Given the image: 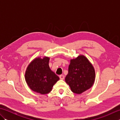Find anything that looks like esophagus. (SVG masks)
I'll list each match as a JSON object with an SVG mask.
<instances>
[{
	"mask_svg": "<svg viewBox=\"0 0 120 120\" xmlns=\"http://www.w3.org/2000/svg\"><path fill=\"white\" fill-rule=\"evenodd\" d=\"M59 77H60V79L63 80V79H64V76L63 75H60L59 76Z\"/></svg>",
	"mask_w": 120,
	"mask_h": 120,
	"instance_id": "esophagus-1",
	"label": "esophagus"
}]
</instances>
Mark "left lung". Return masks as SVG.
<instances>
[{"label": "left lung", "instance_id": "left-lung-1", "mask_svg": "<svg viewBox=\"0 0 120 120\" xmlns=\"http://www.w3.org/2000/svg\"><path fill=\"white\" fill-rule=\"evenodd\" d=\"M95 77V70L92 64L85 56L79 55L71 60L65 80L73 92L79 94L93 86Z\"/></svg>", "mask_w": 120, "mask_h": 120}]
</instances>
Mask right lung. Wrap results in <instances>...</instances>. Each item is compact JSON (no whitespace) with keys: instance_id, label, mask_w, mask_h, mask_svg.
I'll return each instance as SVG.
<instances>
[{"instance_id":"add662e5","label":"right lung","mask_w":120,"mask_h":120,"mask_svg":"<svg viewBox=\"0 0 120 120\" xmlns=\"http://www.w3.org/2000/svg\"><path fill=\"white\" fill-rule=\"evenodd\" d=\"M49 58H36L30 62L25 72V80L29 87L35 92L47 94L59 80V77L50 69Z\"/></svg>"}]
</instances>
